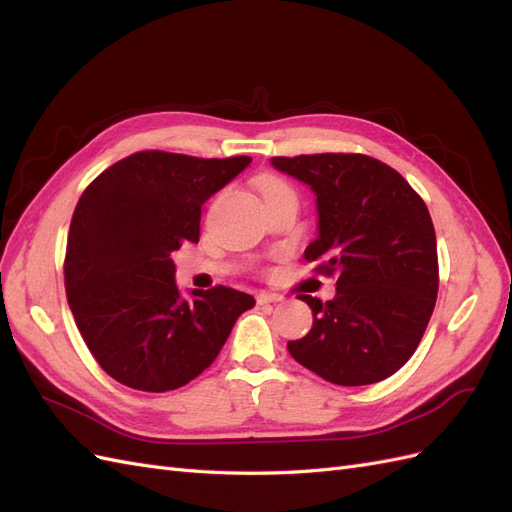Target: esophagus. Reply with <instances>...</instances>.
I'll use <instances>...</instances> for the list:
<instances>
[{
    "label": "esophagus",
    "instance_id": "34e87169",
    "mask_svg": "<svg viewBox=\"0 0 512 512\" xmlns=\"http://www.w3.org/2000/svg\"><path fill=\"white\" fill-rule=\"evenodd\" d=\"M256 301H258L260 305H265V303H277V301H282V294L260 292V294H256Z\"/></svg>",
    "mask_w": 512,
    "mask_h": 512
}]
</instances>
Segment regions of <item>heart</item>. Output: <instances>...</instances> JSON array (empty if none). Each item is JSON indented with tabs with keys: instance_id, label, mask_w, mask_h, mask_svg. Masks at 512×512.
Segmentation results:
<instances>
[{
	"instance_id": "heart-1",
	"label": "heart",
	"mask_w": 512,
	"mask_h": 512,
	"mask_svg": "<svg viewBox=\"0 0 512 512\" xmlns=\"http://www.w3.org/2000/svg\"><path fill=\"white\" fill-rule=\"evenodd\" d=\"M258 190H260L262 198H265V196H269V194H273V192L290 190V188H288V183H286V181H282L280 177L265 175V177H260V179H258Z\"/></svg>"
}]
</instances>
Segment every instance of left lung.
<instances>
[{
    "label": "left lung",
    "instance_id": "1",
    "mask_svg": "<svg viewBox=\"0 0 512 512\" xmlns=\"http://www.w3.org/2000/svg\"><path fill=\"white\" fill-rule=\"evenodd\" d=\"M316 194L318 239L305 260L337 277V294H309L312 331L292 359L339 386L393 376L421 344L438 297L436 230L423 198L395 168L363 153L271 158Z\"/></svg>",
    "mask_w": 512,
    "mask_h": 512
}]
</instances>
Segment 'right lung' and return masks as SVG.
Instances as JSON below:
<instances>
[{
  "label": "right lung",
  "mask_w": 512,
  "mask_h": 512,
  "mask_svg": "<svg viewBox=\"0 0 512 512\" xmlns=\"http://www.w3.org/2000/svg\"><path fill=\"white\" fill-rule=\"evenodd\" d=\"M252 162L138 151L108 166L76 203L64 260L66 297L89 352L117 382L166 393L215 361L254 307L235 288L181 299L173 252L198 243L205 200Z\"/></svg>",
  "instance_id": "add662e5"
}]
</instances>
